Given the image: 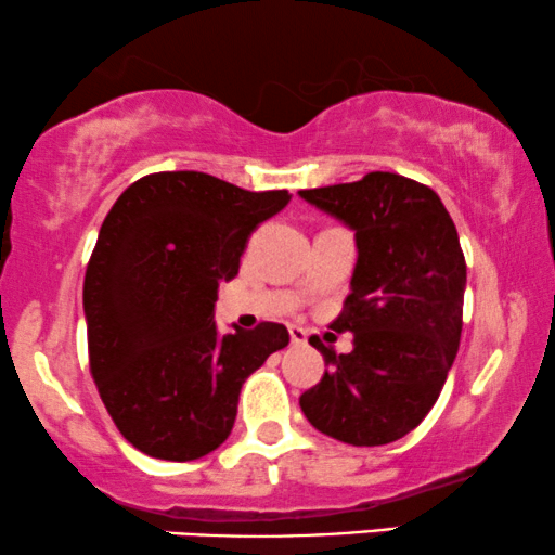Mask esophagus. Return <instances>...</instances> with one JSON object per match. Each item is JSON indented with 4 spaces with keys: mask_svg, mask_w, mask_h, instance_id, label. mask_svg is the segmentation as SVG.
<instances>
[{
    "mask_svg": "<svg viewBox=\"0 0 555 555\" xmlns=\"http://www.w3.org/2000/svg\"><path fill=\"white\" fill-rule=\"evenodd\" d=\"M287 331H291V341H293V344H306V339H308V331H306V328L291 326Z\"/></svg>",
    "mask_w": 555,
    "mask_h": 555,
    "instance_id": "1",
    "label": "esophagus"
}]
</instances>
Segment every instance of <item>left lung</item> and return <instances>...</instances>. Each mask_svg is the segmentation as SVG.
I'll return each mask as SVG.
<instances>
[{"instance_id": "obj_1", "label": "left lung", "mask_w": 555, "mask_h": 555, "mask_svg": "<svg viewBox=\"0 0 555 555\" xmlns=\"http://www.w3.org/2000/svg\"><path fill=\"white\" fill-rule=\"evenodd\" d=\"M344 221L357 240L351 293L334 331L354 349L311 344L328 370L300 395L313 428L351 446H385L410 434L436 405L462 339L466 262L438 193L398 172L300 191Z\"/></svg>"}]
</instances>
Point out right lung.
I'll use <instances>...</instances> for the list:
<instances>
[{"label": "right lung", "instance_id": "1", "mask_svg": "<svg viewBox=\"0 0 555 555\" xmlns=\"http://www.w3.org/2000/svg\"><path fill=\"white\" fill-rule=\"evenodd\" d=\"M287 191H244L208 172L140 178L106 214L83 280L89 366L134 449L193 462L232 434L244 379L287 347L283 323L219 334V283Z\"/></svg>", "mask_w": 555, "mask_h": 555}]
</instances>
